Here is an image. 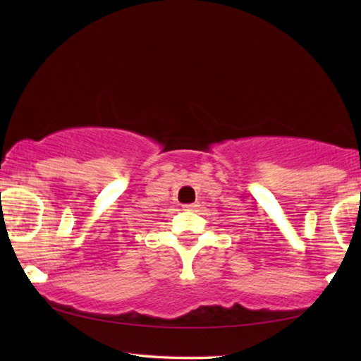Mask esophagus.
Segmentation results:
<instances>
[{
  "instance_id": "obj_1",
  "label": "esophagus",
  "mask_w": 361,
  "mask_h": 361,
  "mask_svg": "<svg viewBox=\"0 0 361 361\" xmlns=\"http://www.w3.org/2000/svg\"><path fill=\"white\" fill-rule=\"evenodd\" d=\"M199 207V204H191V205H183V209L185 210H194V209H197Z\"/></svg>"
}]
</instances>
